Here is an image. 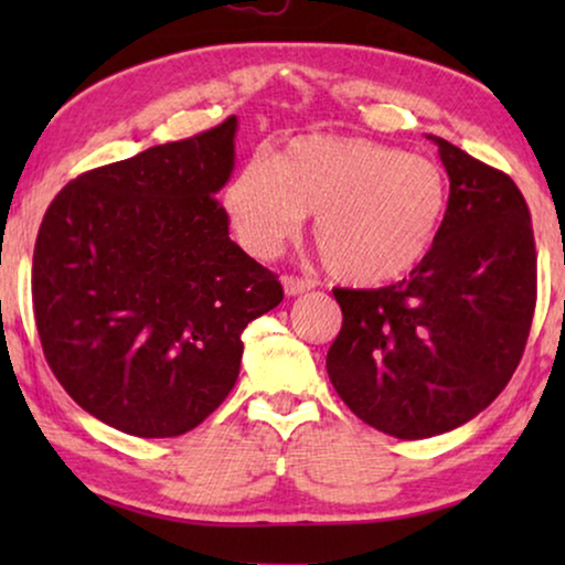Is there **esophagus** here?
Listing matches in <instances>:
<instances>
[{
  "mask_svg": "<svg viewBox=\"0 0 565 565\" xmlns=\"http://www.w3.org/2000/svg\"><path fill=\"white\" fill-rule=\"evenodd\" d=\"M282 288H285V296H300V292L313 288V280H303V277H296V275H285Z\"/></svg>",
  "mask_w": 565,
  "mask_h": 565,
  "instance_id": "esophagus-1",
  "label": "esophagus"
}]
</instances>
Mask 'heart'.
<instances>
[{
    "mask_svg": "<svg viewBox=\"0 0 565 565\" xmlns=\"http://www.w3.org/2000/svg\"><path fill=\"white\" fill-rule=\"evenodd\" d=\"M447 182L435 161L370 138L303 136L249 161L223 190L238 244L273 257L313 213V242L337 280H398L435 246Z\"/></svg>",
    "mask_w": 565,
    "mask_h": 565,
    "instance_id": "1",
    "label": "heart"
}]
</instances>
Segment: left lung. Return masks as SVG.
<instances>
[{
  "mask_svg": "<svg viewBox=\"0 0 565 565\" xmlns=\"http://www.w3.org/2000/svg\"><path fill=\"white\" fill-rule=\"evenodd\" d=\"M427 138L450 177L435 246L388 288H337L342 331L327 354L339 398L398 439L445 435L504 391L537 298L535 236L512 177Z\"/></svg>",
  "mask_w": 565,
  "mask_h": 565,
  "instance_id": "8db88e82",
  "label": "left lung"
}]
</instances>
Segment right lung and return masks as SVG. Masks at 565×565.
Returning a JSON list of instances; mask_svg holds the SVG:
<instances>
[{"instance_id":"obj_1","label":"right lung","mask_w":565,"mask_h":565,"mask_svg":"<svg viewBox=\"0 0 565 565\" xmlns=\"http://www.w3.org/2000/svg\"><path fill=\"white\" fill-rule=\"evenodd\" d=\"M238 120L92 169L43 215L33 311L53 375L84 412L134 437H177L223 404L242 331L282 300L228 238L215 192Z\"/></svg>"}]
</instances>
